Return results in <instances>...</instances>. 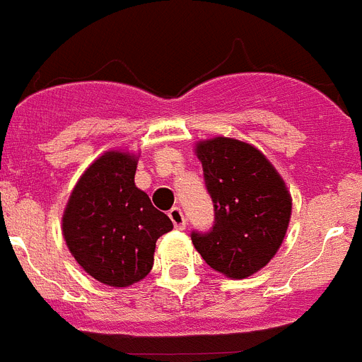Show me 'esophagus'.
I'll use <instances>...</instances> for the list:
<instances>
[{
    "instance_id": "1",
    "label": "esophagus",
    "mask_w": 362,
    "mask_h": 362,
    "mask_svg": "<svg viewBox=\"0 0 362 362\" xmlns=\"http://www.w3.org/2000/svg\"><path fill=\"white\" fill-rule=\"evenodd\" d=\"M168 217L172 219V223H174V226L177 230H185V226H187V219H185V214L183 210L179 209V206H174V209L168 212Z\"/></svg>"
}]
</instances>
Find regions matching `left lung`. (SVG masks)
Wrapping results in <instances>:
<instances>
[{
	"instance_id": "left-lung-1",
	"label": "left lung",
	"mask_w": 362,
	"mask_h": 362,
	"mask_svg": "<svg viewBox=\"0 0 362 362\" xmlns=\"http://www.w3.org/2000/svg\"><path fill=\"white\" fill-rule=\"evenodd\" d=\"M204 187L214 203V226L192 232V243L210 268L245 279L270 263L283 245L292 197L283 177L255 146L232 137L196 145Z\"/></svg>"
}]
</instances>
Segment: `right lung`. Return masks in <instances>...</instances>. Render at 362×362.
Masks as SVG:
<instances>
[{
  "mask_svg": "<svg viewBox=\"0 0 362 362\" xmlns=\"http://www.w3.org/2000/svg\"><path fill=\"white\" fill-rule=\"evenodd\" d=\"M137 158L110 150L74 187L63 212V238L79 267L108 286L148 276L156 241L174 228L134 183Z\"/></svg>",
  "mask_w": 362,
  "mask_h": 362,
  "instance_id": "right-lung-1",
  "label": "right lung"
}]
</instances>
